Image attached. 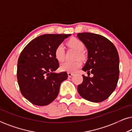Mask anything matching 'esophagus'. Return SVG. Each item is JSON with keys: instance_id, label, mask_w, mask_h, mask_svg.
Instances as JSON below:
<instances>
[{"instance_id": "34e87169", "label": "esophagus", "mask_w": 132, "mask_h": 132, "mask_svg": "<svg viewBox=\"0 0 132 132\" xmlns=\"http://www.w3.org/2000/svg\"><path fill=\"white\" fill-rule=\"evenodd\" d=\"M73 75H74L73 73H70V72H68V76L69 77H71Z\"/></svg>"}]
</instances>
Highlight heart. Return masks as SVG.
Masks as SVG:
<instances>
[{
	"instance_id": "b5f03b06",
	"label": "heart",
	"mask_w": 132,
	"mask_h": 132,
	"mask_svg": "<svg viewBox=\"0 0 132 132\" xmlns=\"http://www.w3.org/2000/svg\"><path fill=\"white\" fill-rule=\"evenodd\" d=\"M67 44L70 47L75 48V50L78 51L77 57H80L81 58L84 57V55L82 51L85 48V45L82 41L76 38H72L67 42ZM54 55H55V59L58 62H61L64 61L65 59V50L64 46L62 44H59L55 48ZM82 61L80 60H77L76 61H65L61 64L60 68L61 70L64 71L73 73L77 70H78L82 66Z\"/></svg>"
}]
</instances>
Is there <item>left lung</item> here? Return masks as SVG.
Instances as JSON below:
<instances>
[{"label":"left lung","instance_id":"1","mask_svg":"<svg viewBox=\"0 0 132 132\" xmlns=\"http://www.w3.org/2000/svg\"><path fill=\"white\" fill-rule=\"evenodd\" d=\"M77 37L88 49V60L82 70L83 82L77 86V91L84 99L98 103L107 99L117 87L120 70L119 56L115 46L103 36L84 32ZM91 73L94 75L89 77Z\"/></svg>","mask_w":132,"mask_h":132}]
</instances>
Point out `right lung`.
Listing matches in <instances>:
<instances>
[{
  "label": "right lung",
  "mask_w": 132,
  "mask_h": 132,
  "mask_svg": "<svg viewBox=\"0 0 132 132\" xmlns=\"http://www.w3.org/2000/svg\"><path fill=\"white\" fill-rule=\"evenodd\" d=\"M70 34H45L32 40L23 48L17 62V77L21 94L37 106H46L58 95L65 71L55 73L59 62L54 52Z\"/></svg>",
  "instance_id": "add662e5"
}]
</instances>
